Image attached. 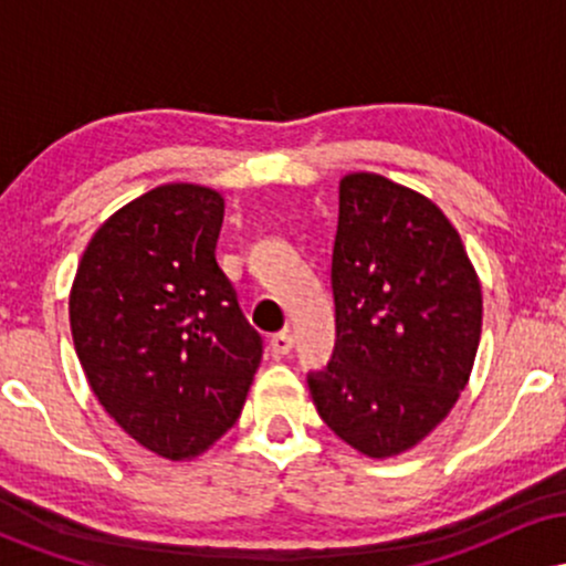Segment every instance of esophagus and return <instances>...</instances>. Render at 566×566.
Masks as SVG:
<instances>
[{
  "instance_id": "esophagus-1",
  "label": "esophagus",
  "mask_w": 566,
  "mask_h": 566,
  "mask_svg": "<svg viewBox=\"0 0 566 566\" xmlns=\"http://www.w3.org/2000/svg\"><path fill=\"white\" fill-rule=\"evenodd\" d=\"M269 348H271V354L287 356L290 350H292V335L290 333H276L274 337H271Z\"/></svg>"
}]
</instances>
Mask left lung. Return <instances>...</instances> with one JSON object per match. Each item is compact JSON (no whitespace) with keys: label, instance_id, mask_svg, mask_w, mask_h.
<instances>
[{"label":"left lung","instance_id":"obj_1","mask_svg":"<svg viewBox=\"0 0 566 566\" xmlns=\"http://www.w3.org/2000/svg\"><path fill=\"white\" fill-rule=\"evenodd\" d=\"M335 348L308 373L319 418L354 450L391 458L447 418L482 335V287L431 199L373 172L340 180Z\"/></svg>","mask_w":566,"mask_h":566}]
</instances>
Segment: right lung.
<instances>
[{"instance_id":"obj_1","label":"right lung","mask_w":566,"mask_h":566,"mask_svg":"<svg viewBox=\"0 0 566 566\" xmlns=\"http://www.w3.org/2000/svg\"><path fill=\"white\" fill-rule=\"evenodd\" d=\"M223 210L205 186L143 193L90 239L69 297L97 401L170 460L205 452L237 423L263 356L216 261Z\"/></svg>"}]
</instances>
